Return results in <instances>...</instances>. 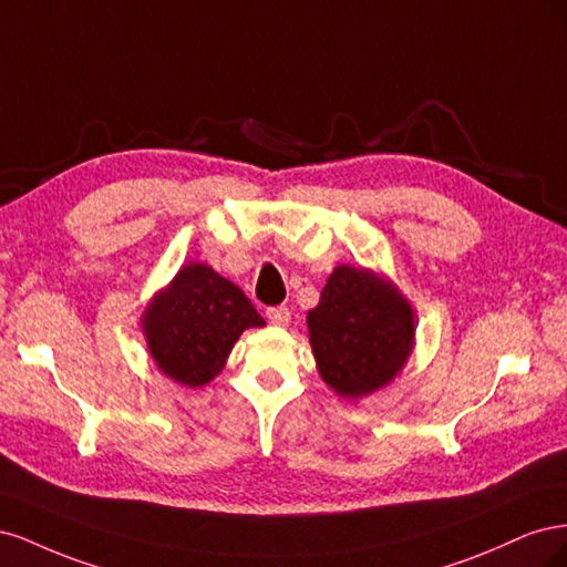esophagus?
I'll use <instances>...</instances> for the list:
<instances>
[{"label": "esophagus", "instance_id": "obj_1", "mask_svg": "<svg viewBox=\"0 0 567 567\" xmlns=\"http://www.w3.org/2000/svg\"><path fill=\"white\" fill-rule=\"evenodd\" d=\"M267 321L274 323V326H288L290 321V310L284 305H277V307H267Z\"/></svg>", "mask_w": 567, "mask_h": 567}]
</instances>
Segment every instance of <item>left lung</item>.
<instances>
[{
	"instance_id": "8db88e82",
	"label": "left lung",
	"mask_w": 567,
	"mask_h": 567,
	"mask_svg": "<svg viewBox=\"0 0 567 567\" xmlns=\"http://www.w3.org/2000/svg\"><path fill=\"white\" fill-rule=\"evenodd\" d=\"M307 326L321 379L352 400L390 383L414 346L409 302L350 265L333 269Z\"/></svg>"
}]
</instances>
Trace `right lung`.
I'll list each match as a JSON object with an SVG mask.
<instances>
[{
	"label": "right lung",
	"mask_w": 567,
	"mask_h": 567,
	"mask_svg": "<svg viewBox=\"0 0 567 567\" xmlns=\"http://www.w3.org/2000/svg\"><path fill=\"white\" fill-rule=\"evenodd\" d=\"M265 326L246 293L205 265L182 267L144 315L148 350L169 379L200 388L215 379L236 338Z\"/></svg>",
	"instance_id": "obj_1"
}]
</instances>
